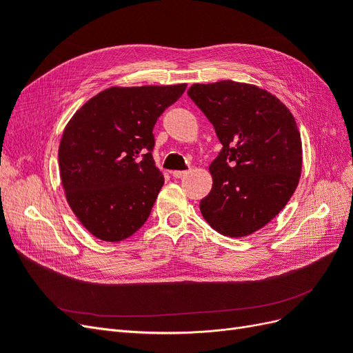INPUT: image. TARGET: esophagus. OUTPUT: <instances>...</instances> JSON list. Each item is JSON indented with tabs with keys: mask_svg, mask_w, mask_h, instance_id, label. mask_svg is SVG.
Here are the masks:
<instances>
[{
	"mask_svg": "<svg viewBox=\"0 0 353 353\" xmlns=\"http://www.w3.org/2000/svg\"><path fill=\"white\" fill-rule=\"evenodd\" d=\"M187 174H188L187 170H174L172 176H174V178H184Z\"/></svg>",
	"mask_w": 353,
	"mask_h": 353,
	"instance_id": "1",
	"label": "esophagus"
}]
</instances>
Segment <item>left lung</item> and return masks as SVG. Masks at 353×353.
Wrapping results in <instances>:
<instances>
[{"instance_id": "8db88e82", "label": "left lung", "mask_w": 353, "mask_h": 353, "mask_svg": "<svg viewBox=\"0 0 353 353\" xmlns=\"http://www.w3.org/2000/svg\"><path fill=\"white\" fill-rule=\"evenodd\" d=\"M188 95L222 144L209 166L213 184L200 201L201 215L222 236H249L279 215L299 184L302 140L294 117L252 83H193Z\"/></svg>"}]
</instances>
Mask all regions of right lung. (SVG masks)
<instances>
[{"instance_id": "right-lung-1", "label": "right lung", "mask_w": 353, "mask_h": 353, "mask_svg": "<svg viewBox=\"0 0 353 353\" xmlns=\"http://www.w3.org/2000/svg\"><path fill=\"white\" fill-rule=\"evenodd\" d=\"M187 83L110 87L72 116L59 145L63 190L94 237H131L150 215L165 178L156 168L153 128Z\"/></svg>"}]
</instances>
